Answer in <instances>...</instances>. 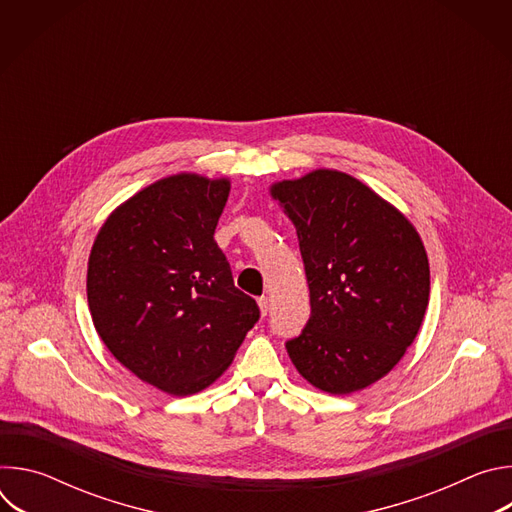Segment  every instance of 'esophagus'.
I'll use <instances>...</instances> for the list:
<instances>
[{"label": "esophagus", "instance_id": "1", "mask_svg": "<svg viewBox=\"0 0 512 512\" xmlns=\"http://www.w3.org/2000/svg\"><path fill=\"white\" fill-rule=\"evenodd\" d=\"M257 304H259L261 314H263V316H267V312H269V300H267V296H261V298L257 300Z\"/></svg>", "mask_w": 512, "mask_h": 512}]
</instances>
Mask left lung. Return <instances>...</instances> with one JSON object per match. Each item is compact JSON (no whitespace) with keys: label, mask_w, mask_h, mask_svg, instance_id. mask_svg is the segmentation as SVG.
Masks as SVG:
<instances>
[{"label":"left lung","mask_w":512,"mask_h":512,"mask_svg":"<svg viewBox=\"0 0 512 512\" xmlns=\"http://www.w3.org/2000/svg\"><path fill=\"white\" fill-rule=\"evenodd\" d=\"M294 223L310 320L285 342L314 387L348 395L383 379L415 340L429 302L425 247L407 218L356 178L316 170L271 186Z\"/></svg>","instance_id":"1"}]
</instances>
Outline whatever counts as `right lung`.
Wrapping results in <instances>:
<instances>
[{"label":"right lung","instance_id":"1","mask_svg":"<svg viewBox=\"0 0 512 512\" xmlns=\"http://www.w3.org/2000/svg\"><path fill=\"white\" fill-rule=\"evenodd\" d=\"M229 190L227 178L158 180L111 212L91 249L87 300L101 340L176 397L221 377L259 320L214 241Z\"/></svg>","mask_w":512,"mask_h":512}]
</instances>
